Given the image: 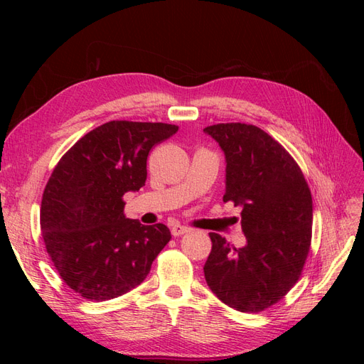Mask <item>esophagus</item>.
<instances>
[{"label":"esophagus","instance_id":"esophagus-1","mask_svg":"<svg viewBox=\"0 0 364 364\" xmlns=\"http://www.w3.org/2000/svg\"><path fill=\"white\" fill-rule=\"evenodd\" d=\"M190 230H191V228H188V226L173 225V226H171V235H173V237H179V235H183V234H188Z\"/></svg>","mask_w":364,"mask_h":364}]
</instances>
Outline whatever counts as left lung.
<instances>
[{
  "instance_id": "1",
  "label": "left lung",
  "mask_w": 364,
  "mask_h": 364,
  "mask_svg": "<svg viewBox=\"0 0 364 364\" xmlns=\"http://www.w3.org/2000/svg\"><path fill=\"white\" fill-rule=\"evenodd\" d=\"M226 159L223 202L241 206L246 246L211 232L205 279L223 304L257 313L277 304L299 279L311 243L313 200L299 165L257 126L205 127Z\"/></svg>"
}]
</instances>
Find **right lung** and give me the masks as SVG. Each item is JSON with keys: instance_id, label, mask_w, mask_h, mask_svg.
Masks as SVG:
<instances>
[{"instance_id": "right-lung-1", "label": "right lung", "mask_w": 364, "mask_h": 364, "mask_svg": "<svg viewBox=\"0 0 364 364\" xmlns=\"http://www.w3.org/2000/svg\"><path fill=\"white\" fill-rule=\"evenodd\" d=\"M178 126L109 121L65 153L46 186L41 229L54 267L70 289L109 301L146 279L170 229L126 218L123 196L146 185L147 156Z\"/></svg>"}]
</instances>
